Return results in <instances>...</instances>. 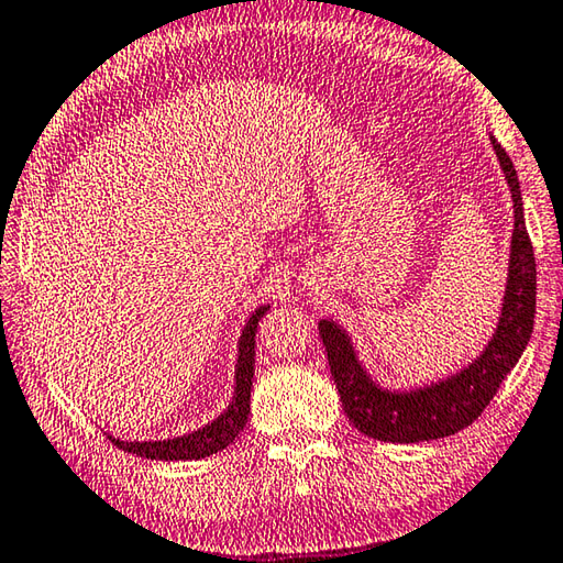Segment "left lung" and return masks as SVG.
Listing matches in <instances>:
<instances>
[{"label": "left lung", "mask_w": 563, "mask_h": 563, "mask_svg": "<svg viewBox=\"0 0 563 563\" xmlns=\"http://www.w3.org/2000/svg\"><path fill=\"white\" fill-rule=\"evenodd\" d=\"M515 203V231L509 243V271L503 312L483 354L463 369L433 384L394 391L376 384L364 369L346 334L334 320H320L332 379L344 413L356 431L384 443H423L463 431L493 401L499 384L515 369L534 330L537 263L525 227L522 191L512 159L489 135Z\"/></svg>", "instance_id": "1"}]
</instances>
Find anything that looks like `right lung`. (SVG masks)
Wrapping results in <instances>:
<instances>
[{"instance_id":"add662e5","label":"right lung","mask_w":563,"mask_h":563,"mask_svg":"<svg viewBox=\"0 0 563 563\" xmlns=\"http://www.w3.org/2000/svg\"><path fill=\"white\" fill-rule=\"evenodd\" d=\"M271 310V305H261L249 322L243 324L239 340V360H236V386H233V398L227 411L219 418H213L199 431L187 435L167 438V441H120V438L108 435L120 451L147 457V460H201L213 453H219L229 443L236 441V435L243 431L251 413V386L255 372V330H258L261 317Z\"/></svg>"}]
</instances>
